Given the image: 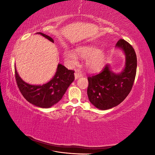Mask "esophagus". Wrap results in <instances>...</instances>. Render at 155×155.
<instances>
[{
	"mask_svg": "<svg viewBox=\"0 0 155 155\" xmlns=\"http://www.w3.org/2000/svg\"><path fill=\"white\" fill-rule=\"evenodd\" d=\"M74 76H75V79H79L80 77L82 76V74L79 73V72L76 71V72H75V74H74Z\"/></svg>",
	"mask_w": 155,
	"mask_h": 155,
	"instance_id": "34e87169",
	"label": "esophagus"
}]
</instances>
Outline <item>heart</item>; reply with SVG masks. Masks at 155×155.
Instances as JSON below:
<instances>
[{"label":"heart","mask_w":155,"mask_h":155,"mask_svg":"<svg viewBox=\"0 0 155 155\" xmlns=\"http://www.w3.org/2000/svg\"><path fill=\"white\" fill-rule=\"evenodd\" d=\"M76 53L79 58L87 59L86 66L89 71H99L104 66L105 55L104 51L96 46L91 45L79 46L76 48ZM63 57L65 61L70 67L76 66L78 63V56L71 50H65Z\"/></svg>","instance_id":"obj_1"}]
</instances>
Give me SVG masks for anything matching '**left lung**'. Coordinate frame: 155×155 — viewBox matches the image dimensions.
<instances>
[{
  "label": "left lung",
  "mask_w": 155,
  "mask_h": 155,
  "mask_svg": "<svg viewBox=\"0 0 155 155\" xmlns=\"http://www.w3.org/2000/svg\"><path fill=\"white\" fill-rule=\"evenodd\" d=\"M116 48L123 51L125 64L122 71L116 74L105 65L99 74L88 77L87 95L91 104L100 110H107L118 105L132 89L137 67V58L133 46L124 39H120Z\"/></svg>",
  "instance_id": "8db88e82"
}]
</instances>
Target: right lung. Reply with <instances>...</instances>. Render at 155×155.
I'll return each mask as SVG.
<instances>
[{
	"label": "right lung",
	"mask_w": 155,
	"mask_h": 155,
	"mask_svg": "<svg viewBox=\"0 0 155 155\" xmlns=\"http://www.w3.org/2000/svg\"><path fill=\"white\" fill-rule=\"evenodd\" d=\"M51 43L53 39L43 33L37 32ZM74 71L70 70L61 64H58L53 78L43 85H30L24 81L17 73L15 67L17 86L25 99L34 105L47 109L52 107L62 99L67 88L74 80Z\"/></svg>",
	"instance_id": "right-lung-1"
}]
</instances>
